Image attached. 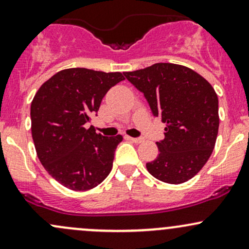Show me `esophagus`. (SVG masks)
<instances>
[{
    "label": "esophagus",
    "instance_id": "obj_1",
    "mask_svg": "<svg viewBox=\"0 0 249 249\" xmlns=\"http://www.w3.org/2000/svg\"><path fill=\"white\" fill-rule=\"evenodd\" d=\"M129 140H132L135 143H141L143 141L142 138H129Z\"/></svg>",
    "mask_w": 249,
    "mask_h": 249
}]
</instances>
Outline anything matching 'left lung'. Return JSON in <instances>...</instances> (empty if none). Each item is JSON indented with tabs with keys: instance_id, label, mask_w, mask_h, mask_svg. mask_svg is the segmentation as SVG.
I'll list each match as a JSON object with an SVG mask.
<instances>
[{
	"instance_id": "8db88e82",
	"label": "left lung",
	"mask_w": 249,
	"mask_h": 249,
	"mask_svg": "<svg viewBox=\"0 0 249 249\" xmlns=\"http://www.w3.org/2000/svg\"><path fill=\"white\" fill-rule=\"evenodd\" d=\"M124 76L143 92L154 116L166 124L165 139L157 142L159 156L147 162V171L168 184L194 178L217 139L220 116L213 88L196 71L172 63H157Z\"/></svg>"
}]
</instances>
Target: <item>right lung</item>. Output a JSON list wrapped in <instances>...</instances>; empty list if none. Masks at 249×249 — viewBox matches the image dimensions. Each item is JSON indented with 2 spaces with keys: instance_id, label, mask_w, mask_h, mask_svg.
Here are the masks:
<instances>
[{
  "instance_id": "obj_1",
  "label": "right lung",
  "mask_w": 249,
  "mask_h": 249,
  "mask_svg": "<svg viewBox=\"0 0 249 249\" xmlns=\"http://www.w3.org/2000/svg\"><path fill=\"white\" fill-rule=\"evenodd\" d=\"M121 72L65 69L47 79L31 104L36 156L58 183L88 191L108 177L122 135L102 136L88 128L108 90L124 81Z\"/></svg>"
}]
</instances>
